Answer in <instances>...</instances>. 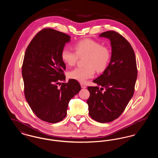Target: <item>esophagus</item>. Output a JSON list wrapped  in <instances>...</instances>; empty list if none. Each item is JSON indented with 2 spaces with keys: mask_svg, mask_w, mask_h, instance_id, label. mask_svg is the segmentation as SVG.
<instances>
[{
  "mask_svg": "<svg viewBox=\"0 0 158 158\" xmlns=\"http://www.w3.org/2000/svg\"><path fill=\"white\" fill-rule=\"evenodd\" d=\"M81 87H82V88H83V89H85V88H86V86L84 85V84H83V83H81Z\"/></svg>",
  "mask_w": 158,
  "mask_h": 158,
  "instance_id": "34e87169",
  "label": "esophagus"
}]
</instances>
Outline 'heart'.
Masks as SVG:
<instances>
[{"mask_svg":"<svg viewBox=\"0 0 158 158\" xmlns=\"http://www.w3.org/2000/svg\"><path fill=\"white\" fill-rule=\"evenodd\" d=\"M75 52L64 48L61 52V59L68 66L75 64L79 57H85L83 68H76L68 72V77L72 79L85 82L95 75V69L98 72H103L107 67L110 59L109 49L98 41L85 39L76 43L73 46Z\"/></svg>","mask_w":158,"mask_h":158,"instance_id":"heart-1","label":"heart"}]
</instances>
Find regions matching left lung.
<instances>
[{
	"label": "left lung",
	"mask_w": 158,
	"mask_h": 158,
	"mask_svg": "<svg viewBox=\"0 0 158 158\" xmlns=\"http://www.w3.org/2000/svg\"><path fill=\"white\" fill-rule=\"evenodd\" d=\"M99 37L110 40L111 57L102 74L93 81L97 86L88 87L87 104L90 117L105 123L119 117L133 96L137 69L134 50L121 35L108 31Z\"/></svg>",
	"instance_id": "left-lung-1"
}]
</instances>
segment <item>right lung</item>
<instances>
[{"label": "right lung", "instance_id": "1", "mask_svg": "<svg viewBox=\"0 0 158 158\" xmlns=\"http://www.w3.org/2000/svg\"><path fill=\"white\" fill-rule=\"evenodd\" d=\"M70 38L58 31L44 29L32 40L25 53L22 75L25 98L36 116L48 123L62 120L70 100L81 89L75 80L61 83L66 79L61 52Z\"/></svg>", "mask_w": 158, "mask_h": 158}]
</instances>
